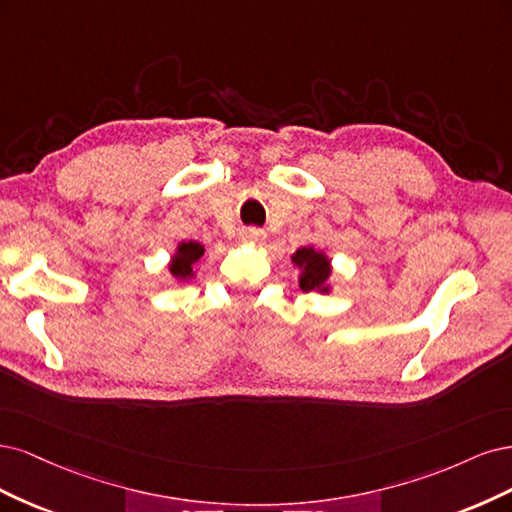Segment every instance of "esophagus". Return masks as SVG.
Wrapping results in <instances>:
<instances>
[{
	"instance_id": "1",
	"label": "esophagus",
	"mask_w": 512,
	"mask_h": 512,
	"mask_svg": "<svg viewBox=\"0 0 512 512\" xmlns=\"http://www.w3.org/2000/svg\"><path fill=\"white\" fill-rule=\"evenodd\" d=\"M263 236H266V234H263L261 229H257V227H244V229H240L238 240L244 242V244H257V242L263 240Z\"/></svg>"
}]
</instances>
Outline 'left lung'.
I'll return each mask as SVG.
<instances>
[{"mask_svg": "<svg viewBox=\"0 0 512 512\" xmlns=\"http://www.w3.org/2000/svg\"><path fill=\"white\" fill-rule=\"evenodd\" d=\"M291 261L302 270L300 274V289L302 291H319L329 293L327 280L332 276V263L327 255L315 251L312 246H302V249L291 255Z\"/></svg>", "mask_w": 512, "mask_h": 512, "instance_id": "obj_1", "label": "left lung"}]
</instances>
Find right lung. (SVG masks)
Segmentation results:
<instances>
[{"label": "right lung", "mask_w": 512, "mask_h": 512, "mask_svg": "<svg viewBox=\"0 0 512 512\" xmlns=\"http://www.w3.org/2000/svg\"><path fill=\"white\" fill-rule=\"evenodd\" d=\"M204 255V246L200 242H180L176 246V253L170 261V272L178 280H187L193 276V266Z\"/></svg>", "instance_id": "add662e5"}]
</instances>
